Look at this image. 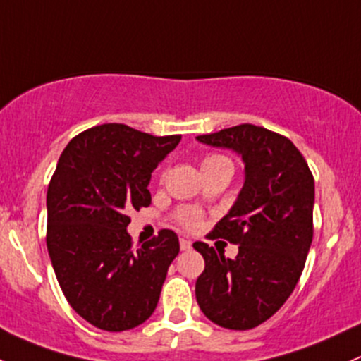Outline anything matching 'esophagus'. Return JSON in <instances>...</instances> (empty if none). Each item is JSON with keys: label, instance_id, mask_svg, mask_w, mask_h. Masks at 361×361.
Here are the masks:
<instances>
[{"label": "esophagus", "instance_id": "esophagus-1", "mask_svg": "<svg viewBox=\"0 0 361 361\" xmlns=\"http://www.w3.org/2000/svg\"><path fill=\"white\" fill-rule=\"evenodd\" d=\"M180 247H181V250H190V248H192V241L190 240H185V238H180Z\"/></svg>", "mask_w": 361, "mask_h": 361}]
</instances>
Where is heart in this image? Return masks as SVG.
Masks as SVG:
<instances>
[{"label": "heart", "instance_id": "b5f03b06", "mask_svg": "<svg viewBox=\"0 0 361 361\" xmlns=\"http://www.w3.org/2000/svg\"><path fill=\"white\" fill-rule=\"evenodd\" d=\"M223 164H231V161L226 156H221V154H209L207 157H204L202 161V169L204 171H209V169L217 168V166ZM174 219L176 223L185 229H195L199 228L202 221V212L197 207H180L174 214Z\"/></svg>", "mask_w": 361, "mask_h": 361}]
</instances>
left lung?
Instances as JSON below:
<instances>
[{
	"label": "left lung",
	"instance_id": "left-lung-1",
	"mask_svg": "<svg viewBox=\"0 0 361 361\" xmlns=\"http://www.w3.org/2000/svg\"><path fill=\"white\" fill-rule=\"evenodd\" d=\"M197 138L245 161L238 200L211 233L238 245V255L193 243L205 260L197 303L217 326L247 331L271 319L302 276L314 238V174L290 138L264 126L243 123Z\"/></svg>",
	"mask_w": 361,
	"mask_h": 361
}]
</instances>
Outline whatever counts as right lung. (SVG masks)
Wrapping results in <instances>:
<instances>
[{
  "instance_id": "1",
  "label": "right lung",
  "mask_w": 361,
  "mask_h": 361,
  "mask_svg": "<svg viewBox=\"0 0 361 361\" xmlns=\"http://www.w3.org/2000/svg\"><path fill=\"white\" fill-rule=\"evenodd\" d=\"M180 140L106 123L59 156L47 187V252L71 308L102 331H128L152 315L180 252L171 229L140 248L126 233L128 212L150 205V173Z\"/></svg>"
}]
</instances>
